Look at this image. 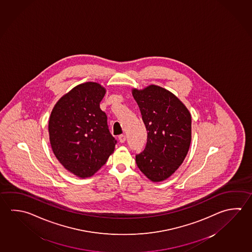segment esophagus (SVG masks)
Returning a JSON list of instances; mask_svg holds the SVG:
<instances>
[{
    "label": "esophagus",
    "instance_id": "obj_1",
    "mask_svg": "<svg viewBox=\"0 0 252 252\" xmlns=\"http://www.w3.org/2000/svg\"><path fill=\"white\" fill-rule=\"evenodd\" d=\"M119 140L121 143L125 142V140H126V136L124 135V134H122V135H120L119 136Z\"/></svg>",
    "mask_w": 252,
    "mask_h": 252
}]
</instances>
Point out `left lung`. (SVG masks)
<instances>
[{
  "mask_svg": "<svg viewBox=\"0 0 252 252\" xmlns=\"http://www.w3.org/2000/svg\"><path fill=\"white\" fill-rule=\"evenodd\" d=\"M147 131L145 150L136 156L138 169L153 182L169 178L182 164L191 144L192 120L173 93L157 85L133 89Z\"/></svg>",
  "mask_w": 252,
  "mask_h": 252,
  "instance_id": "left-lung-1",
  "label": "left lung"
}]
</instances>
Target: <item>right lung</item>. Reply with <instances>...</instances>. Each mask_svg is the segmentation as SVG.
I'll return each instance as SVG.
<instances>
[{
    "instance_id": "add662e5",
    "label": "right lung",
    "mask_w": 252,
    "mask_h": 252,
    "mask_svg": "<svg viewBox=\"0 0 252 252\" xmlns=\"http://www.w3.org/2000/svg\"><path fill=\"white\" fill-rule=\"evenodd\" d=\"M105 94L99 83L79 84L57 102L49 120L52 151L64 169L81 179L95 174L117 143L99 106Z\"/></svg>"
}]
</instances>
